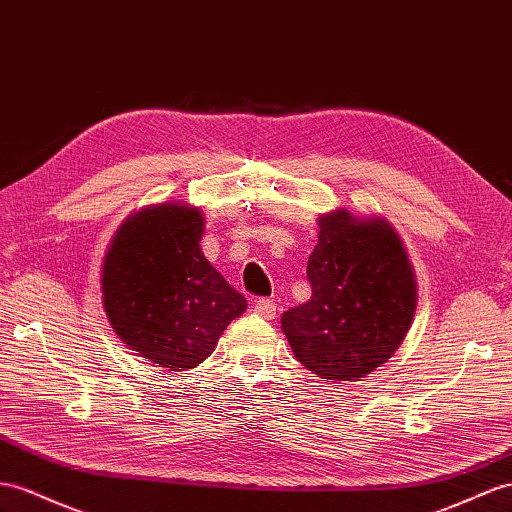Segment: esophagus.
<instances>
[{"mask_svg": "<svg viewBox=\"0 0 512 512\" xmlns=\"http://www.w3.org/2000/svg\"><path fill=\"white\" fill-rule=\"evenodd\" d=\"M255 313L257 316H261L264 320H274L277 318V305H274V300L270 298H259L255 300Z\"/></svg>", "mask_w": 512, "mask_h": 512, "instance_id": "esophagus-1", "label": "esophagus"}]
</instances>
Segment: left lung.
Here are the masks:
<instances>
[{
	"label": "left lung",
	"instance_id": "obj_1",
	"mask_svg": "<svg viewBox=\"0 0 512 512\" xmlns=\"http://www.w3.org/2000/svg\"><path fill=\"white\" fill-rule=\"evenodd\" d=\"M309 255L311 298L281 316L296 359L329 383L368 376L393 357L417 307V281L398 231L383 216L339 207L318 216Z\"/></svg>",
	"mask_w": 512,
	"mask_h": 512
}]
</instances>
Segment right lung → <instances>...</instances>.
<instances>
[{
	"mask_svg": "<svg viewBox=\"0 0 512 512\" xmlns=\"http://www.w3.org/2000/svg\"><path fill=\"white\" fill-rule=\"evenodd\" d=\"M203 231L199 207L153 203L123 220L103 255L101 298L114 333L170 372L203 363L246 311V298L205 259Z\"/></svg>",
	"mask_w": 512,
	"mask_h": 512,
	"instance_id": "add662e5",
	"label": "right lung"
}]
</instances>
